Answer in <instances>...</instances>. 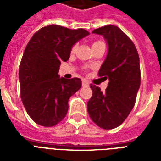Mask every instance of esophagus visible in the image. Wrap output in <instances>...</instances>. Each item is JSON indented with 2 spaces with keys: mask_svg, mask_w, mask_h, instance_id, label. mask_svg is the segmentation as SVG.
I'll list each match as a JSON object with an SVG mask.
<instances>
[{
  "mask_svg": "<svg viewBox=\"0 0 161 161\" xmlns=\"http://www.w3.org/2000/svg\"><path fill=\"white\" fill-rule=\"evenodd\" d=\"M82 85H83L84 87H88V86H89V83H88L86 80H83L82 81Z\"/></svg>",
  "mask_w": 161,
  "mask_h": 161,
  "instance_id": "obj_1",
  "label": "esophagus"
}]
</instances>
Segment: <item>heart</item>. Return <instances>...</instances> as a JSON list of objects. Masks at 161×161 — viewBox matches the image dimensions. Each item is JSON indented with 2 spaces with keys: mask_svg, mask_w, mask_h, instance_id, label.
I'll use <instances>...</instances> for the list:
<instances>
[{
  "mask_svg": "<svg viewBox=\"0 0 161 161\" xmlns=\"http://www.w3.org/2000/svg\"><path fill=\"white\" fill-rule=\"evenodd\" d=\"M99 44H103V42H101V41H96V42L93 44V46H96V45H99ZM75 49H76V46H74L72 48H71V52H74L75 51Z\"/></svg>",
  "mask_w": 161,
  "mask_h": 161,
  "instance_id": "heart-1",
  "label": "heart"
}]
</instances>
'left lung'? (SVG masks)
<instances>
[{
    "instance_id": "1",
    "label": "left lung",
    "mask_w": 161,
    "mask_h": 161,
    "mask_svg": "<svg viewBox=\"0 0 161 161\" xmlns=\"http://www.w3.org/2000/svg\"><path fill=\"white\" fill-rule=\"evenodd\" d=\"M93 33L103 36L108 53L98 75L108 79V87L91 84L93 95L88 101L91 120L103 129L117 128L134 108L141 85L140 58L132 40L118 26L108 25L95 29Z\"/></svg>"
}]
</instances>
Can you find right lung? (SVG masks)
<instances>
[{"label": "right lung", "instance_id": "1", "mask_svg": "<svg viewBox=\"0 0 161 161\" xmlns=\"http://www.w3.org/2000/svg\"><path fill=\"white\" fill-rule=\"evenodd\" d=\"M89 34L83 28L50 25L34 33L27 44L19 69L20 97L37 124L53 127L65 117L68 101L82 82L77 77H60L59 65L69 59L74 45Z\"/></svg>", "mask_w": 161, "mask_h": 161}]
</instances>
